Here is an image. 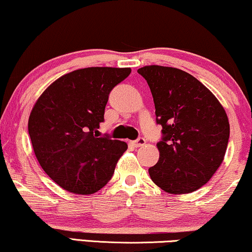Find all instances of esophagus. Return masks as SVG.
Masks as SVG:
<instances>
[{"label": "esophagus", "mask_w": 252, "mask_h": 252, "mask_svg": "<svg viewBox=\"0 0 252 252\" xmlns=\"http://www.w3.org/2000/svg\"><path fill=\"white\" fill-rule=\"evenodd\" d=\"M145 144H146V140H145L144 138H138L137 140L132 141V145L134 147H141V146H144Z\"/></svg>", "instance_id": "esophagus-1"}]
</instances>
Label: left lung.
Segmentation results:
<instances>
[{"mask_svg": "<svg viewBox=\"0 0 252 252\" xmlns=\"http://www.w3.org/2000/svg\"><path fill=\"white\" fill-rule=\"evenodd\" d=\"M147 81L162 126L160 158L148 169L155 185L170 194L192 193L207 184L224 161L229 122L215 94L190 74L151 65L138 69Z\"/></svg>", "mask_w": 252, "mask_h": 252, "instance_id": "1", "label": "left lung"}]
</instances>
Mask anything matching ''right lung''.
<instances>
[{
    "mask_svg": "<svg viewBox=\"0 0 252 252\" xmlns=\"http://www.w3.org/2000/svg\"><path fill=\"white\" fill-rule=\"evenodd\" d=\"M130 68L88 67L60 76L43 91L28 119L35 157L62 189L94 194L114 173L127 148L121 140L95 136L108 94Z\"/></svg>",
    "mask_w": 252,
    "mask_h": 252,
    "instance_id": "obj_1",
    "label": "right lung"
}]
</instances>
